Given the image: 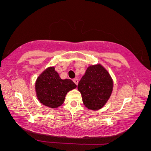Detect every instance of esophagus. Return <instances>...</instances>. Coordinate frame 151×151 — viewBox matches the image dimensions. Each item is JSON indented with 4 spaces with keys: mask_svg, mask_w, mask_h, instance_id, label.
<instances>
[{
    "mask_svg": "<svg viewBox=\"0 0 151 151\" xmlns=\"http://www.w3.org/2000/svg\"><path fill=\"white\" fill-rule=\"evenodd\" d=\"M73 81L74 83H75V84H76V85H78V80L77 79V78H75V79H73Z\"/></svg>",
    "mask_w": 151,
    "mask_h": 151,
    "instance_id": "esophagus-1",
    "label": "esophagus"
}]
</instances>
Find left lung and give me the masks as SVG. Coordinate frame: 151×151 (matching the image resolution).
<instances>
[{"mask_svg": "<svg viewBox=\"0 0 151 151\" xmlns=\"http://www.w3.org/2000/svg\"><path fill=\"white\" fill-rule=\"evenodd\" d=\"M84 104L88 109L102 108L110 98L113 81L106 69L100 65L90 66L78 85Z\"/></svg>", "mask_w": 151, "mask_h": 151, "instance_id": "1", "label": "left lung"}]
</instances>
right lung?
Returning <instances> with one entry per match:
<instances>
[{"instance_id": "right-lung-1", "label": "right lung", "mask_w": 151, "mask_h": 151, "mask_svg": "<svg viewBox=\"0 0 151 151\" xmlns=\"http://www.w3.org/2000/svg\"><path fill=\"white\" fill-rule=\"evenodd\" d=\"M76 86L71 80L61 79L54 67H49L37 79L36 91L42 104L55 109L63 104L67 93Z\"/></svg>"}]
</instances>
